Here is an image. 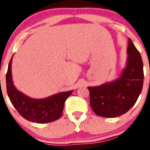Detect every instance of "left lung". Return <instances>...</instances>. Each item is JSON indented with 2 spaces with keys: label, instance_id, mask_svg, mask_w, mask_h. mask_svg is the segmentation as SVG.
I'll return each mask as SVG.
<instances>
[{
  "label": "left lung",
  "instance_id": "8db88e82",
  "mask_svg": "<svg viewBox=\"0 0 150 150\" xmlns=\"http://www.w3.org/2000/svg\"><path fill=\"white\" fill-rule=\"evenodd\" d=\"M126 67L120 78L100 86L88 87L90 105L99 116L113 118L128 112L136 103L144 84L141 55L132 40H128Z\"/></svg>",
  "mask_w": 150,
  "mask_h": 150
}]
</instances>
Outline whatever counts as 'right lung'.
<instances>
[{"label":"right lung","mask_w":150,"mask_h":150,"mask_svg":"<svg viewBox=\"0 0 150 150\" xmlns=\"http://www.w3.org/2000/svg\"><path fill=\"white\" fill-rule=\"evenodd\" d=\"M11 58L6 74V91L10 101L18 112L32 122L47 123L62 116L64 104L73 91L61 92L44 99H34L18 91L13 85L11 74Z\"/></svg>","instance_id":"obj_1"}]
</instances>
